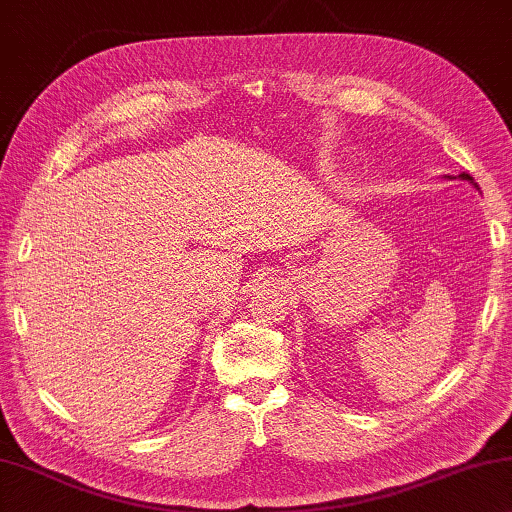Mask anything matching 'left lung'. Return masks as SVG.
Returning a JSON list of instances; mask_svg holds the SVG:
<instances>
[{
  "label": "left lung",
  "instance_id": "1",
  "mask_svg": "<svg viewBox=\"0 0 512 512\" xmlns=\"http://www.w3.org/2000/svg\"><path fill=\"white\" fill-rule=\"evenodd\" d=\"M446 177H449V180H453V177H451V175H446ZM458 177H460V180H465V182H469V184H474V189H478V184L474 182V177H472V175H469V173H460Z\"/></svg>",
  "mask_w": 512,
  "mask_h": 512
}]
</instances>
